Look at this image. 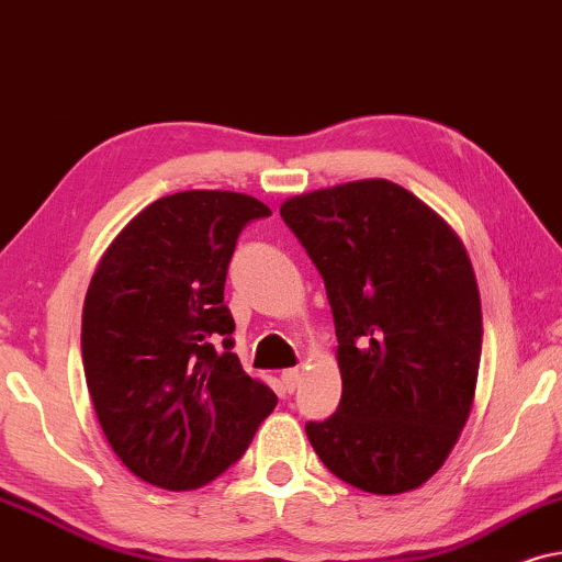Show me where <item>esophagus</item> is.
I'll return each instance as SVG.
<instances>
[{
	"mask_svg": "<svg viewBox=\"0 0 562 562\" xmlns=\"http://www.w3.org/2000/svg\"><path fill=\"white\" fill-rule=\"evenodd\" d=\"M297 383H301V370H285L282 372V385H285V391L288 393H293L295 387H297Z\"/></svg>",
	"mask_w": 562,
	"mask_h": 562,
	"instance_id": "esophagus-1",
	"label": "esophagus"
}]
</instances>
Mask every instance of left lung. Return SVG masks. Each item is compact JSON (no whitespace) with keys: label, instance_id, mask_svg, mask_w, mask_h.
Wrapping results in <instances>:
<instances>
[{"label":"left lung","instance_id":"obj_1","mask_svg":"<svg viewBox=\"0 0 562 562\" xmlns=\"http://www.w3.org/2000/svg\"><path fill=\"white\" fill-rule=\"evenodd\" d=\"M282 221L324 277L341 401L308 422L344 483L393 496L445 465L475 398L483 316L458 234L416 194L359 179L290 198Z\"/></svg>","mask_w":562,"mask_h":562}]
</instances>
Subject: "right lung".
<instances>
[{
  "label": "right lung",
  "instance_id": "add662e5",
  "mask_svg": "<svg viewBox=\"0 0 562 562\" xmlns=\"http://www.w3.org/2000/svg\"><path fill=\"white\" fill-rule=\"evenodd\" d=\"M267 215L241 192L167 194L94 269L81 311L85 378L104 437L140 481L167 491L211 483L277 406L231 351L236 324L223 303L236 238Z\"/></svg>",
  "mask_w": 562,
  "mask_h": 562
}]
</instances>
